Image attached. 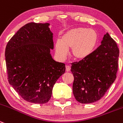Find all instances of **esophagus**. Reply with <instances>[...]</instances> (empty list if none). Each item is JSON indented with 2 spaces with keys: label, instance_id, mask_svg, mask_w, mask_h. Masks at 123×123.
<instances>
[{
  "label": "esophagus",
  "instance_id": "obj_1",
  "mask_svg": "<svg viewBox=\"0 0 123 123\" xmlns=\"http://www.w3.org/2000/svg\"><path fill=\"white\" fill-rule=\"evenodd\" d=\"M65 68H66V72H70L71 69V67H70L69 65H67V66L65 67Z\"/></svg>",
  "mask_w": 123,
  "mask_h": 123
}]
</instances>
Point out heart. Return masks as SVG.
<instances>
[{
	"mask_svg": "<svg viewBox=\"0 0 123 123\" xmlns=\"http://www.w3.org/2000/svg\"><path fill=\"white\" fill-rule=\"evenodd\" d=\"M98 34L93 29L79 27L69 30L62 35L61 39L55 43V53L63 59L71 49L72 57L78 60L86 59L93 52L98 42Z\"/></svg>",
	"mask_w": 123,
	"mask_h": 123,
	"instance_id": "obj_1",
	"label": "heart"
}]
</instances>
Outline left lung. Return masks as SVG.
Wrapping results in <instances>:
<instances>
[{
	"mask_svg": "<svg viewBox=\"0 0 123 123\" xmlns=\"http://www.w3.org/2000/svg\"><path fill=\"white\" fill-rule=\"evenodd\" d=\"M119 53L117 43L106 33L100 46L87 58L72 63L73 93L77 101L89 104L104 96L117 77Z\"/></svg>",
	"mask_w": 123,
	"mask_h": 123,
	"instance_id": "1",
	"label": "left lung"
}]
</instances>
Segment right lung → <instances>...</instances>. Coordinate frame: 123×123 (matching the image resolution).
I'll use <instances>...</instances> for the list:
<instances>
[{
    "instance_id": "obj_1",
    "label": "right lung",
    "mask_w": 123,
    "mask_h": 123,
    "mask_svg": "<svg viewBox=\"0 0 123 123\" xmlns=\"http://www.w3.org/2000/svg\"><path fill=\"white\" fill-rule=\"evenodd\" d=\"M49 23L27 24L11 38L5 49L8 82L22 98L34 104L51 98L54 85L65 65L53 59V33Z\"/></svg>"
}]
</instances>
